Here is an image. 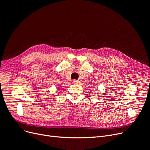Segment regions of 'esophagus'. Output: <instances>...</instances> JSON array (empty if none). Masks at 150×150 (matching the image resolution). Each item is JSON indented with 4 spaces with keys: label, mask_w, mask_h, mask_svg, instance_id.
<instances>
[{
    "label": "esophagus",
    "mask_w": 150,
    "mask_h": 150,
    "mask_svg": "<svg viewBox=\"0 0 150 150\" xmlns=\"http://www.w3.org/2000/svg\"><path fill=\"white\" fill-rule=\"evenodd\" d=\"M73 83L74 84H78V83H79V80H73Z\"/></svg>",
    "instance_id": "obj_1"
}]
</instances>
